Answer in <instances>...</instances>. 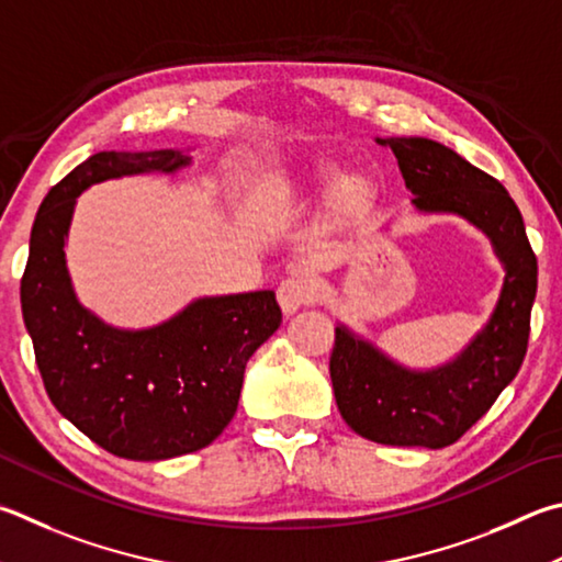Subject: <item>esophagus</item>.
<instances>
[{
  "instance_id": "1",
  "label": "esophagus",
  "mask_w": 562,
  "mask_h": 562,
  "mask_svg": "<svg viewBox=\"0 0 562 562\" xmlns=\"http://www.w3.org/2000/svg\"><path fill=\"white\" fill-rule=\"evenodd\" d=\"M316 294V284L307 274H292V278L282 280L278 288V302L284 314L300 312L304 304H310Z\"/></svg>"
}]
</instances>
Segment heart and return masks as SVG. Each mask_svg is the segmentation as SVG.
Returning a JSON list of instances; mask_svg holds the SVG:
<instances>
[{"label":"heart","mask_w":562,"mask_h":562,"mask_svg":"<svg viewBox=\"0 0 562 562\" xmlns=\"http://www.w3.org/2000/svg\"><path fill=\"white\" fill-rule=\"evenodd\" d=\"M331 175H334V171H329V169L322 171L324 181L331 179ZM366 201H369V189H366V183L359 181V179H351L339 189V196H336V206H339V211H344V213H353V211H359L361 206H366Z\"/></svg>","instance_id":"heart-1"}]
</instances>
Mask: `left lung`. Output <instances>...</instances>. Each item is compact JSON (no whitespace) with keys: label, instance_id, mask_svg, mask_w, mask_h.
Wrapping results in <instances>:
<instances>
[{"label":"left lung","instance_id":"left-lung-1","mask_svg":"<svg viewBox=\"0 0 562 562\" xmlns=\"http://www.w3.org/2000/svg\"><path fill=\"white\" fill-rule=\"evenodd\" d=\"M375 142L391 147L417 213L467 221L488 238L504 268L488 319L440 366H405L349 324H336L329 373L346 425L371 442L440 450L457 442L521 369L538 262L521 211L494 177L435 139Z\"/></svg>","mask_w":562,"mask_h":562}]
</instances>
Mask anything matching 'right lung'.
Returning a JSON list of instances; mask_svg holds the SVG:
<instances>
[{"label":"right lung","instance_id":"right-lung-1","mask_svg":"<svg viewBox=\"0 0 562 562\" xmlns=\"http://www.w3.org/2000/svg\"><path fill=\"white\" fill-rule=\"evenodd\" d=\"M193 149L98 151L41 201L22 278V314L56 411L103 450L157 462L196 452L238 411L250 356L278 331L272 290L206 294L142 329L78 300L66 262L78 196L95 183L179 175Z\"/></svg>","mask_w":562,"mask_h":562}]
</instances>
